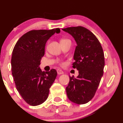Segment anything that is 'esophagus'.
Segmentation results:
<instances>
[{"mask_svg":"<svg viewBox=\"0 0 123 123\" xmlns=\"http://www.w3.org/2000/svg\"><path fill=\"white\" fill-rule=\"evenodd\" d=\"M57 73L58 74H63V72L62 70L61 69H57Z\"/></svg>","mask_w":123,"mask_h":123,"instance_id":"obj_1","label":"esophagus"}]
</instances>
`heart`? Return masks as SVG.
<instances>
[{"instance_id": "1", "label": "heart", "mask_w": 123, "mask_h": 123, "mask_svg": "<svg viewBox=\"0 0 123 123\" xmlns=\"http://www.w3.org/2000/svg\"><path fill=\"white\" fill-rule=\"evenodd\" d=\"M66 40V39H63V40H62L61 41H62V40ZM61 65H63V64H62H62H61Z\"/></svg>"}]
</instances>
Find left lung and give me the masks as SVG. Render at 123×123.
<instances>
[{"label": "left lung", "mask_w": 123, "mask_h": 123, "mask_svg": "<svg viewBox=\"0 0 123 123\" xmlns=\"http://www.w3.org/2000/svg\"><path fill=\"white\" fill-rule=\"evenodd\" d=\"M62 30L71 35L77 43L72 65L73 68L79 70L76 78L69 76L66 94L72 102L79 105L85 104L95 95L103 76L104 51L98 39L87 28L79 26Z\"/></svg>", "instance_id": "1"}]
</instances>
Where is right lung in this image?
Here are the masks:
<instances>
[{"instance_id":"add662e5","label":"right lung","mask_w":123,"mask_h":123,"mask_svg":"<svg viewBox=\"0 0 123 123\" xmlns=\"http://www.w3.org/2000/svg\"><path fill=\"white\" fill-rule=\"evenodd\" d=\"M60 32V28L30 31L18 39L12 50L11 63L15 87L31 106L40 105L47 99L57 76L54 69L44 72L39 65L47 41L55 33Z\"/></svg>"}]
</instances>
